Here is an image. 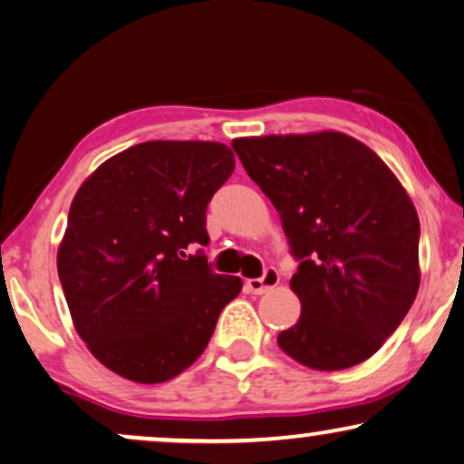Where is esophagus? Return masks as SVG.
Returning <instances> with one entry per match:
<instances>
[{
  "label": "esophagus",
  "mask_w": 464,
  "mask_h": 464,
  "mask_svg": "<svg viewBox=\"0 0 464 464\" xmlns=\"http://www.w3.org/2000/svg\"><path fill=\"white\" fill-rule=\"evenodd\" d=\"M280 284V276H277L276 269H267L263 277H252V280H246V290L252 295H263L267 290L276 288Z\"/></svg>",
  "instance_id": "esophagus-1"
}]
</instances>
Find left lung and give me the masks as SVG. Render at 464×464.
<instances>
[{
    "label": "left lung",
    "mask_w": 464,
    "mask_h": 464,
    "mask_svg": "<svg viewBox=\"0 0 464 464\" xmlns=\"http://www.w3.org/2000/svg\"><path fill=\"white\" fill-rule=\"evenodd\" d=\"M233 148L301 261L290 277L301 316L277 345L316 372L367 361L420 286V222L403 184L342 131L237 138Z\"/></svg>",
    "instance_id": "obj_1"
}]
</instances>
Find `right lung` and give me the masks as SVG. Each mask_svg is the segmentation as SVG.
I'll list each match as a JSON object with an SVG mask.
<instances>
[{
    "label": "right lung",
    "instance_id": "right-lung-1",
    "mask_svg": "<svg viewBox=\"0 0 464 464\" xmlns=\"http://www.w3.org/2000/svg\"><path fill=\"white\" fill-rule=\"evenodd\" d=\"M236 169L220 141L154 140L108 160L73 197L57 250L73 326L121 378L160 384L203 354L222 307L242 290L208 258L206 209Z\"/></svg>",
    "mask_w": 464,
    "mask_h": 464
}]
</instances>
